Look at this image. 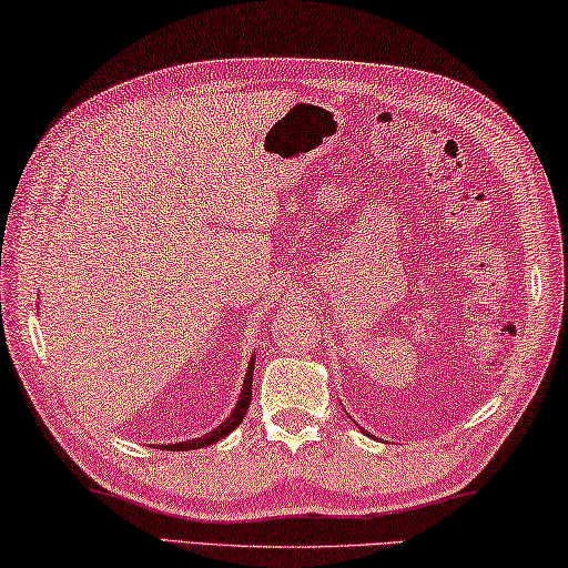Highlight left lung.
<instances>
[{"instance_id": "8db88e82", "label": "left lung", "mask_w": 568, "mask_h": 568, "mask_svg": "<svg viewBox=\"0 0 568 568\" xmlns=\"http://www.w3.org/2000/svg\"><path fill=\"white\" fill-rule=\"evenodd\" d=\"M361 430H363V427H361Z\"/></svg>"}]
</instances>
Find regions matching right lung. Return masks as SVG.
Masks as SVG:
<instances>
[{"mask_svg":"<svg viewBox=\"0 0 568 568\" xmlns=\"http://www.w3.org/2000/svg\"><path fill=\"white\" fill-rule=\"evenodd\" d=\"M254 353L250 358V366H247V373H244V383H242V390H240V398L237 403H234L232 413L224 417V423H220L215 430L205 433L202 437H192V440H185V443H170V445H163V450H170V453H185V450H197V447H207V445H215L220 443L222 437H227L234 427H237L244 415H247V408L252 403V373H254Z\"/></svg>","mask_w":568,"mask_h":568,"instance_id":"add662e5","label":"right lung"}]
</instances>
